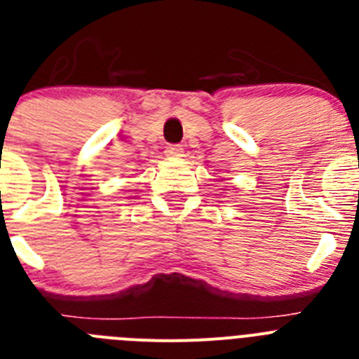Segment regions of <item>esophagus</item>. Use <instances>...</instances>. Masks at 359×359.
<instances>
[{"instance_id":"34e87169","label":"esophagus","mask_w":359,"mask_h":359,"mask_svg":"<svg viewBox=\"0 0 359 359\" xmlns=\"http://www.w3.org/2000/svg\"><path fill=\"white\" fill-rule=\"evenodd\" d=\"M167 156H170V158H177V156H182V152H183V147L182 145H169V147H167Z\"/></svg>"}]
</instances>
